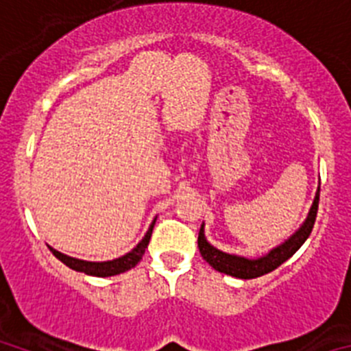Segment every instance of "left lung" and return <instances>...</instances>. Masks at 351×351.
Listing matches in <instances>:
<instances>
[{"instance_id":"8db88e82","label":"left lung","mask_w":351,"mask_h":351,"mask_svg":"<svg viewBox=\"0 0 351 351\" xmlns=\"http://www.w3.org/2000/svg\"><path fill=\"white\" fill-rule=\"evenodd\" d=\"M318 200H320V186L316 190L315 200H313V206L308 213V218L304 219L302 225L299 226V230L293 232L280 246L272 247L267 255L258 256V258L232 255V253H225V251L214 247L213 244L207 243L202 223L200 232H198V250H200V255L204 256V260L213 269L223 272V274L234 276V278H239V280H253V278H260V276L267 274V272H272L274 269L280 267L281 263L287 262L306 243V239L309 237L313 225H315L316 213H318Z\"/></svg>"}]
</instances>
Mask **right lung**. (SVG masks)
Listing matches in <instances>:
<instances>
[{
	"label": "right lung",
	"instance_id": "obj_1",
	"mask_svg": "<svg viewBox=\"0 0 351 351\" xmlns=\"http://www.w3.org/2000/svg\"><path fill=\"white\" fill-rule=\"evenodd\" d=\"M154 223H156V218L153 219V223H151L149 230L145 232V235L142 237L141 243L133 247L130 253L119 256V258L107 260V262H88V260H79L73 258V256L64 255V253H61V251L54 250V247L51 246H49V250L52 251V255H54L56 258L61 260L66 267L73 269V271L84 272V274L88 276H96V278H108V276H116L121 274V272L130 271V269H133L138 262H141L142 255L145 253V247H147L149 244V239H151V234H153Z\"/></svg>",
	"mask_w": 351,
	"mask_h": 351
}]
</instances>
